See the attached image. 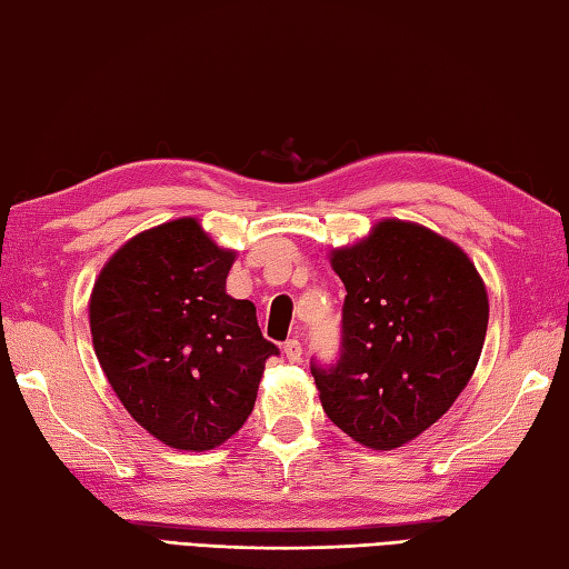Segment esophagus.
Listing matches in <instances>:
<instances>
[{
    "mask_svg": "<svg viewBox=\"0 0 569 569\" xmlns=\"http://www.w3.org/2000/svg\"><path fill=\"white\" fill-rule=\"evenodd\" d=\"M300 352H303V348H300L298 340H288L283 345V355L288 358V362H300Z\"/></svg>",
    "mask_w": 569,
    "mask_h": 569,
    "instance_id": "34e87169",
    "label": "esophagus"
}]
</instances>
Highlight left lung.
Listing matches in <instances>:
<instances>
[{"mask_svg":"<svg viewBox=\"0 0 569 569\" xmlns=\"http://www.w3.org/2000/svg\"><path fill=\"white\" fill-rule=\"evenodd\" d=\"M330 266L348 296L340 360L313 365L320 405L362 447L399 449L469 385L488 328L486 283L459 243L402 219L332 249Z\"/></svg>","mask_w":569,"mask_h":569,"instance_id":"8db88e82","label":"left lung"}]
</instances>
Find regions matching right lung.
Returning <instances> with one entry per match:
<instances>
[{"mask_svg":"<svg viewBox=\"0 0 569 569\" xmlns=\"http://www.w3.org/2000/svg\"><path fill=\"white\" fill-rule=\"evenodd\" d=\"M233 259L199 219H172L122 243L88 300L96 358L120 405L172 449L231 439L278 355L251 300L227 293Z\"/></svg>","mask_w":569,"mask_h":569,"instance_id":"add662e5","label":"right lung"}]
</instances>
